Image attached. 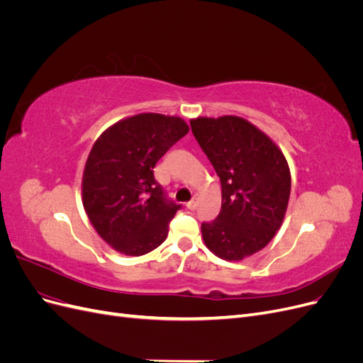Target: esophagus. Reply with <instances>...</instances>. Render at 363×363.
I'll use <instances>...</instances> for the list:
<instances>
[{
  "label": "esophagus",
  "mask_w": 363,
  "mask_h": 363,
  "mask_svg": "<svg viewBox=\"0 0 363 363\" xmlns=\"http://www.w3.org/2000/svg\"><path fill=\"white\" fill-rule=\"evenodd\" d=\"M186 207H188V208H191V211H194V208L196 207V200L194 199V200H191L189 203H186Z\"/></svg>",
  "instance_id": "obj_1"
}]
</instances>
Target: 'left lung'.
<instances>
[{"label":"left lung","instance_id":"obj_1","mask_svg":"<svg viewBox=\"0 0 363 363\" xmlns=\"http://www.w3.org/2000/svg\"><path fill=\"white\" fill-rule=\"evenodd\" d=\"M191 128L221 180V212L201 224L206 247L224 260H242L276 236L291 195L286 157L272 139L239 116H200Z\"/></svg>","mask_w":363,"mask_h":363}]
</instances>
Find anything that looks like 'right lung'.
<instances>
[{
  "mask_svg": "<svg viewBox=\"0 0 363 363\" xmlns=\"http://www.w3.org/2000/svg\"><path fill=\"white\" fill-rule=\"evenodd\" d=\"M188 131L179 116L139 113L95 140L84 164L83 206L96 233L121 255H147L167 239L180 204L164 199L152 169Z\"/></svg>",
  "mask_w": 363,
  "mask_h": 363,
  "instance_id": "1",
  "label": "right lung"
}]
</instances>
